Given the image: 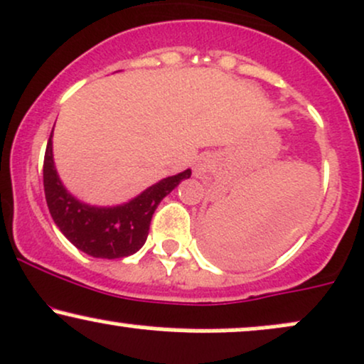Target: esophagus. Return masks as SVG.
Wrapping results in <instances>:
<instances>
[{"label": "esophagus", "instance_id": "34e87169", "mask_svg": "<svg viewBox=\"0 0 364 364\" xmlns=\"http://www.w3.org/2000/svg\"><path fill=\"white\" fill-rule=\"evenodd\" d=\"M210 167H213V157H210L209 154L202 155V157L197 161V164H195L193 174L197 176V178H203V176L209 173Z\"/></svg>", "mask_w": 364, "mask_h": 364}]
</instances>
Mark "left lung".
I'll list each match as a JSON object with an SVG mask.
<instances>
[{
	"label": "left lung",
	"instance_id": "left-lung-1",
	"mask_svg": "<svg viewBox=\"0 0 364 364\" xmlns=\"http://www.w3.org/2000/svg\"><path fill=\"white\" fill-rule=\"evenodd\" d=\"M271 228L267 230L264 226L262 230H259V235H254L250 237L252 240H267L269 237ZM203 242H205V249L209 250V254H213L214 257H228V255H233L238 252V249L245 247V242L237 240L233 233L228 230L225 219L221 218H207L205 223H203ZM255 245V243H254Z\"/></svg>",
	"mask_w": 364,
	"mask_h": 364
}]
</instances>
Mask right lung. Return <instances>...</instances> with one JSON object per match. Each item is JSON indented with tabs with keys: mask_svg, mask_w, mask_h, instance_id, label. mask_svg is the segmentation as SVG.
<instances>
[{
	"mask_svg": "<svg viewBox=\"0 0 364 364\" xmlns=\"http://www.w3.org/2000/svg\"><path fill=\"white\" fill-rule=\"evenodd\" d=\"M53 131L48 139L43 183L48 209L58 230L72 245L87 255L100 259H122L133 255L145 245L150 221L164 197L183 179H188L191 169L167 176L126 203L110 207L90 205L79 200L63 186L53 161Z\"/></svg>",
	"mask_w": 364,
	"mask_h": 364,
	"instance_id": "right-lung-1",
	"label": "right lung"
}]
</instances>
